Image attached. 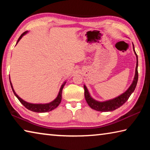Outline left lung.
<instances>
[{"label": "left lung", "instance_id": "left-lung-1", "mask_svg": "<svg viewBox=\"0 0 150 150\" xmlns=\"http://www.w3.org/2000/svg\"><path fill=\"white\" fill-rule=\"evenodd\" d=\"M133 50L134 54H135L136 56V67L135 70V75H134L132 83L130 87H128V89H127L125 92L122 93L121 95L116 96L115 98H112V99L105 101H99L95 99V98H93L92 96H91L87 87H86L85 85H84L85 100L87 101L88 106H89L91 108L100 112H111L116 110V109L118 108L119 107H120L122 105H123L128 100L129 97H130V95L132 94L134 90H135L138 79V55H137L135 52V50H134V44Z\"/></svg>", "mask_w": 150, "mask_h": 150}]
</instances>
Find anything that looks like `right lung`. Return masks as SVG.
Wrapping results in <instances>:
<instances>
[{
  "mask_svg": "<svg viewBox=\"0 0 150 150\" xmlns=\"http://www.w3.org/2000/svg\"><path fill=\"white\" fill-rule=\"evenodd\" d=\"M27 33H28V31H26V32H24L23 34L20 35L18 40L17 42H16V44H18V43L20 40H21L22 38L23 37L24 35H26ZM9 79H10V83H11L12 89V91H13L14 95L16 96L17 98L19 100L20 102L21 103L22 105H23L27 109H28V110H31L32 112H50L51 110H54V109H55V108H57L60 104L61 101H62V90H63V87H64L65 83H66V81H65L63 83V84L62 85V86H61L60 89H59V93H58V95L57 96V97L55 98L54 100H52V102L48 103H44V104H42V103L37 104V103H28V102H26V101L24 100L23 99H22V98H20V96L16 93V92H15V91L14 90L13 86H12V83L11 81V78H10V76H9Z\"/></svg>",
  "mask_w": 150,
  "mask_h": 150,
  "instance_id": "obj_1",
  "label": "right lung"
}]
</instances>
